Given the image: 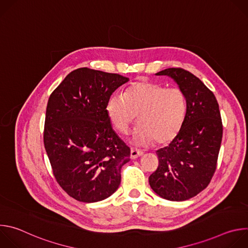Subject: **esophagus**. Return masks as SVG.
I'll list each match as a JSON object with an SVG mask.
<instances>
[{
	"mask_svg": "<svg viewBox=\"0 0 248 248\" xmlns=\"http://www.w3.org/2000/svg\"><path fill=\"white\" fill-rule=\"evenodd\" d=\"M142 155H143L142 151H140V150L135 149V148H131V150H130V158L131 159H136V158L142 156Z\"/></svg>",
	"mask_w": 248,
	"mask_h": 248,
	"instance_id": "34e87169",
	"label": "esophagus"
}]
</instances>
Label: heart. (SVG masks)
Returning a JSON list of instances; mask_svg holds the SVG:
<instances>
[{"mask_svg": "<svg viewBox=\"0 0 248 248\" xmlns=\"http://www.w3.org/2000/svg\"><path fill=\"white\" fill-rule=\"evenodd\" d=\"M108 118L114 127L126 134L137 120L131 142L135 145H148L156 140L166 145L178 136L184 124L186 102L178 88L148 81L133 82L124 94H114L106 106Z\"/></svg>", "mask_w": 248, "mask_h": 248, "instance_id": "1", "label": "heart"}]
</instances>
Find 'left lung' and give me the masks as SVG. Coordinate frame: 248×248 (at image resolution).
Here are the masks:
<instances>
[{"label": "left lung", "instance_id": "8db88e82", "mask_svg": "<svg viewBox=\"0 0 248 248\" xmlns=\"http://www.w3.org/2000/svg\"><path fill=\"white\" fill-rule=\"evenodd\" d=\"M156 76L170 78L186 102L184 124L169 146L159 149L157 170L149 185L160 197L185 201L205 189L213 176L221 147L223 125L213 92L189 72L166 68Z\"/></svg>", "mask_w": 248, "mask_h": 248}]
</instances>
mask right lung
Here are the masks:
<instances>
[{
  "mask_svg": "<svg viewBox=\"0 0 248 248\" xmlns=\"http://www.w3.org/2000/svg\"><path fill=\"white\" fill-rule=\"evenodd\" d=\"M128 80L81 67L67 75L49 98L45 149L58 184L78 201H102L119 188L130 149L113 129L106 106Z\"/></svg>",
  "mask_w": 248,
  "mask_h": 248,
  "instance_id": "obj_1",
  "label": "right lung"
}]
</instances>
